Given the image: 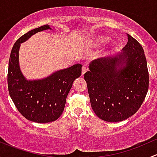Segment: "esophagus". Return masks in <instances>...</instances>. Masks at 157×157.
<instances>
[{"label":"esophagus","instance_id":"1","mask_svg":"<svg viewBox=\"0 0 157 157\" xmlns=\"http://www.w3.org/2000/svg\"><path fill=\"white\" fill-rule=\"evenodd\" d=\"M86 71H87V68H86V67H82V73H81L82 76L84 75L85 73H86Z\"/></svg>","mask_w":157,"mask_h":157}]
</instances>
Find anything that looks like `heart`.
<instances>
[{"instance_id": "obj_1", "label": "heart", "mask_w": 157, "mask_h": 157, "mask_svg": "<svg viewBox=\"0 0 157 157\" xmlns=\"http://www.w3.org/2000/svg\"><path fill=\"white\" fill-rule=\"evenodd\" d=\"M109 39L106 36H94L93 38H92V39H90V45L92 47H98L100 46V45H103V44L106 43L107 42H109ZM116 45L115 44V42H111L109 45V48H110L111 50H113L115 48Z\"/></svg>"}]
</instances>
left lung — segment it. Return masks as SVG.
I'll return each mask as SVG.
<instances>
[{"instance_id":"8db88e82","label":"left lung","mask_w":157,"mask_h":157,"mask_svg":"<svg viewBox=\"0 0 157 157\" xmlns=\"http://www.w3.org/2000/svg\"><path fill=\"white\" fill-rule=\"evenodd\" d=\"M120 55L91 61L84 74L92 109L109 122L124 121L137 112L149 87V74L141 45L128 34Z\"/></svg>"}]
</instances>
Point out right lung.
<instances>
[{
    "label": "right lung",
    "mask_w": 157,
    "mask_h": 157,
    "mask_svg": "<svg viewBox=\"0 0 157 157\" xmlns=\"http://www.w3.org/2000/svg\"><path fill=\"white\" fill-rule=\"evenodd\" d=\"M47 29H52L44 25L17 39L11 50L7 74L9 93L14 105L26 119L37 123L51 122L61 116L73 83L81 75L82 64H77L55 71L45 78L26 80L19 63L20 44L33 35Z\"/></svg>",
    "instance_id": "add662e5"
}]
</instances>
